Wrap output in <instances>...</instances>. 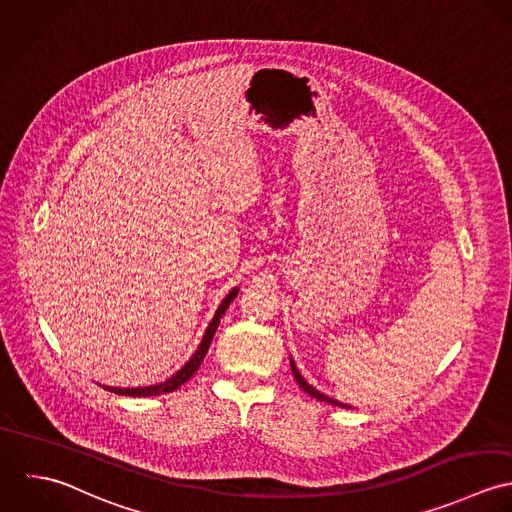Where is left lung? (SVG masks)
<instances>
[{"instance_id": "left-lung-1", "label": "left lung", "mask_w": 512, "mask_h": 512, "mask_svg": "<svg viewBox=\"0 0 512 512\" xmlns=\"http://www.w3.org/2000/svg\"><path fill=\"white\" fill-rule=\"evenodd\" d=\"M291 368H293V374H295V380H297V384L310 394L312 398H316V400H320V402H326V404H332V406H338V408H348V406H344V404H340V402H336V400H332V398H328V396H324V394H320L318 390H314L312 386H308L307 380L299 374V370H297V366H295V362L291 360Z\"/></svg>"}]
</instances>
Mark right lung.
Listing matches in <instances>:
<instances>
[{"label": "right lung", "instance_id": "add662e5", "mask_svg": "<svg viewBox=\"0 0 512 512\" xmlns=\"http://www.w3.org/2000/svg\"><path fill=\"white\" fill-rule=\"evenodd\" d=\"M235 295H237V289H233V291L223 299V303L219 305L215 316H213V320L209 322V326H207V330H205L204 340H202L200 348L196 350V354L190 358V362H188L176 376H172V378L166 380L164 384L150 386V388H108V386H104V390L114 392V394H120V396H160V394H168V392L178 390V388H180L184 382H188V380L198 372V368L202 366L205 354H207V348H209V344H211V340H213V334H215V330H217V326H219V318L223 316V312L227 310L229 303L235 299Z\"/></svg>", "mask_w": 512, "mask_h": 512}]
</instances>
